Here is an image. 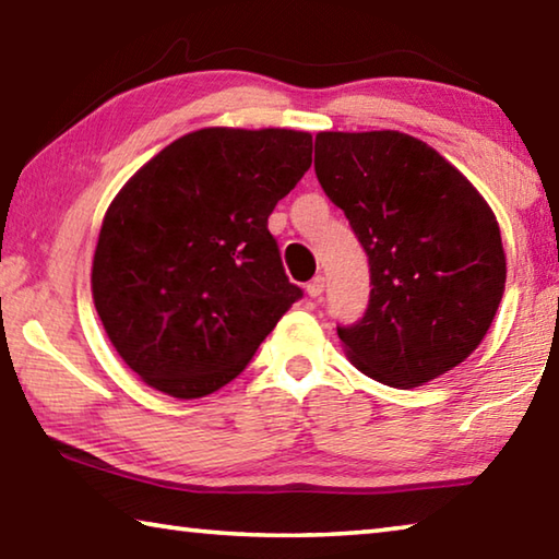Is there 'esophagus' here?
I'll list each match as a JSON object with an SVG mask.
<instances>
[{"instance_id":"obj_1","label":"esophagus","mask_w":559,"mask_h":559,"mask_svg":"<svg viewBox=\"0 0 559 559\" xmlns=\"http://www.w3.org/2000/svg\"><path fill=\"white\" fill-rule=\"evenodd\" d=\"M306 290H308L310 298H320V296H323V290H325V278L323 276H316L313 281L308 283Z\"/></svg>"}]
</instances>
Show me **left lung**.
I'll return each mask as SVG.
<instances>
[{"mask_svg": "<svg viewBox=\"0 0 559 559\" xmlns=\"http://www.w3.org/2000/svg\"><path fill=\"white\" fill-rule=\"evenodd\" d=\"M316 175L370 259V306L337 328L349 362L400 390L461 365L506 290L503 241L478 189L400 130L318 132Z\"/></svg>", "mask_w": 559, "mask_h": 559, "instance_id": "8db88e82", "label": "left lung"}]
</instances>
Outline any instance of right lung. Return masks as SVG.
Segmentation results:
<instances>
[{"label": "right lung", "mask_w": 559, "mask_h": 559, "mask_svg": "<svg viewBox=\"0 0 559 559\" xmlns=\"http://www.w3.org/2000/svg\"><path fill=\"white\" fill-rule=\"evenodd\" d=\"M310 163V132L202 128L122 185L103 216L91 290L145 384L177 400L222 390L302 296L269 216Z\"/></svg>", "instance_id": "add662e5"}]
</instances>
